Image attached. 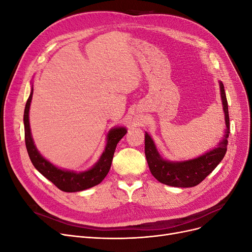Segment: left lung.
<instances>
[{"instance_id":"1","label":"left lung","mask_w":252,"mask_h":252,"mask_svg":"<svg viewBox=\"0 0 252 252\" xmlns=\"http://www.w3.org/2000/svg\"><path fill=\"white\" fill-rule=\"evenodd\" d=\"M220 97L225 112L226 130L225 135L219 143L218 148L212 149L207 154L185 162H169L163 159L158 155L155 143L146 132L145 133V156L152 175L163 184L173 187H193L209 175L213 169L222 161L227 151V138L230 133L229 113L224 85L220 82Z\"/></svg>"}]
</instances>
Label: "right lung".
I'll return each instance as SVG.
<instances>
[{"mask_svg": "<svg viewBox=\"0 0 252 252\" xmlns=\"http://www.w3.org/2000/svg\"><path fill=\"white\" fill-rule=\"evenodd\" d=\"M32 94L33 90L32 89V93H30L25 106L24 127L26 148L30 161H32L33 166L45 178L48 179L60 190L65 192L82 191V190H85L100 184L110 169L117 144L126 134V129L123 127L111 129L107 135V145H106L105 151L103 152L101 158L98 159V162L91 169L80 173L59 169L39 154V151L36 150L33 144L29 126V107L32 98Z\"/></svg>", "mask_w": 252, "mask_h": 252, "instance_id": "add662e5", "label": "right lung"}]
</instances>
